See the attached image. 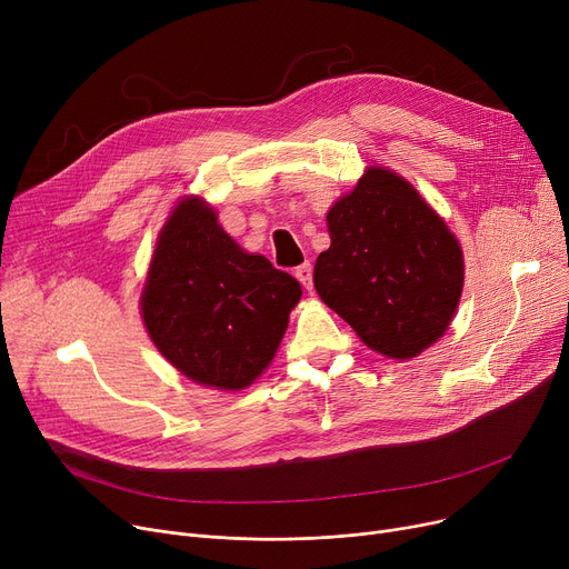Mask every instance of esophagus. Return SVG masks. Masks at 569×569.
<instances>
[{"mask_svg":"<svg viewBox=\"0 0 569 569\" xmlns=\"http://www.w3.org/2000/svg\"><path fill=\"white\" fill-rule=\"evenodd\" d=\"M293 276L298 278V282L303 284L308 291L312 289V263L310 261H306V263H300V266H296V271H293Z\"/></svg>","mask_w":569,"mask_h":569,"instance_id":"34e87169","label":"esophagus"}]
</instances>
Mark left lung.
I'll return each instance as SVG.
<instances>
[{
	"mask_svg": "<svg viewBox=\"0 0 569 569\" xmlns=\"http://www.w3.org/2000/svg\"><path fill=\"white\" fill-rule=\"evenodd\" d=\"M326 220L330 248L315 263L323 303L388 358L437 342L463 287V252L443 218L407 179L367 167Z\"/></svg>",
	"mask_w": 569,
	"mask_h": 569,
	"instance_id": "obj_1",
	"label": "left lung"
}]
</instances>
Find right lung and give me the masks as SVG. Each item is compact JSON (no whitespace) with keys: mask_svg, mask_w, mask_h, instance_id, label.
Returning a JSON list of instances; mask_svg holds the SVG:
<instances>
[{"mask_svg":"<svg viewBox=\"0 0 569 569\" xmlns=\"http://www.w3.org/2000/svg\"><path fill=\"white\" fill-rule=\"evenodd\" d=\"M300 293L296 278L233 241L202 197H186L160 229L140 308L181 375L241 390L271 365Z\"/></svg>","mask_w":569,"mask_h":569,"instance_id":"add662e5","label":"right lung"}]
</instances>
